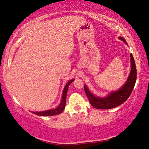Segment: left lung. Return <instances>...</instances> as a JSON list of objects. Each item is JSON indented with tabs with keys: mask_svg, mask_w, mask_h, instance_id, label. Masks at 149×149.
Wrapping results in <instances>:
<instances>
[{
	"mask_svg": "<svg viewBox=\"0 0 149 149\" xmlns=\"http://www.w3.org/2000/svg\"><path fill=\"white\" fill-rule=\"evenodd\" d=\"M119 39L126 44V42L122 37H120ZM130 62L131 70L126 83L119 90L110 93L105 97H99L94 95L85 85L84 89L86 95L93 107L99 109H111L119 106L128 100L134 87L136 81V68L132 54H130Z\"/></svg>",
	"mask_w": 149,
	"mask_h": 149,
	"instance_id": "1",
	"label": "left lung"
}]
</instances>
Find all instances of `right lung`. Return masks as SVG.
Masks as SVG:
<instances>
[{"label":"right lung","mask_w":149,"mask_h":149,"mask_svg":"<svg viewBox=\"0 0 149 149\" xmlns=\"http://www.w3.org/2000/svg\"><path fill=\"white\" fill-rule=\"evenodd\" d=\"M73 81H74V79H72L66 83V85H65L64 89L63 90V93H62V97L61 102H60L59 105L56 107V108L49 109V110H47V111H33L32 113L36 114V115L42 116H55V115H58V114L61 113L63 111L64 108H65L66 97V94H67L68 87H69L70 84L72 83Z\"/></svg>","instance_id":"1"}]
</instances>
